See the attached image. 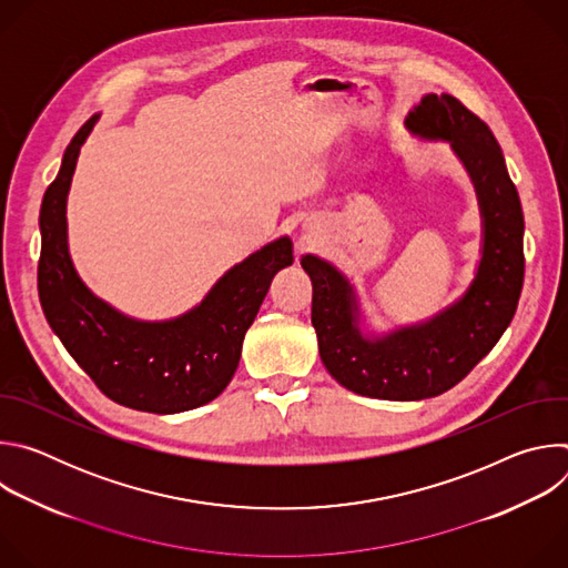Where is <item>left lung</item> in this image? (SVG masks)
Masks as SVG:
<instances>
[{"label":"left lung","mask_w":568,"mask_h":568,"mask_svg":"<svg viewBox=\"0 0 568 568\" xmlns=\"http://www.w3.org/2000/svg\"><path fill=\"white\" fill-rule=\"evenodd\" d=\"M427 141H447L474 184L483 247L465 294L416 326L364 335L351 281L328 261L305 254L312 326L328 373L348 390L412 402L456 386L501 339L524 285V213L504 152L474 112L449 94H427L404 121Z\"/></svg>","instance_id":"obj_1"}]
</instances>
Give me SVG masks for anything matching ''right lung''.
I'll return each mask as SVG.
<instances>
[{
	"instance_id": "obj_1",
	"label": "right lung",
	"mask_w": 568,
	"mask_h": 568,
	"mask_svg": "<svg viewBox=\"0 0 568 568\" xmlns=\"http://www.w3.org/2000/svg\"><path fill=\"white\" fill-rule=\"evenodd\" d=\"M99 116L75 132L42 197L40 303L67 353L110 399L148 414L191 412L231 382L242 339L274 276L294 261L292 240L283 235L233 265L200 305L178 318L139 321L121 314L80 281L67 245V193L80 145Z\"/></svg>"
}]
</instances>
